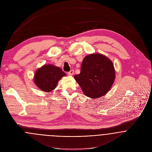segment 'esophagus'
<instances>
[{"mask_svg":"<svg viewBox=\"0 0 152 152\" xmlns=\"http://www.w3.org/2000/svg\"><path fill=\"white\" fill-rule=\"evenodd\" d=\"M74 74V70H71L69 72H68V74L69 75H73Z\"/></svg>","mask_w":152,"mask_h":152,"instance_id":"34e87169","label":"esophagus"}]
</instances>
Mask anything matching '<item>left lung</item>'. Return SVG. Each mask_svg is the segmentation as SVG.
Returning <instances> with one entry per match:
<instances>
[{"mask_svg":"<svg viewBox=\"0 0 152 152\" xmlns=\"http://www.w3.org/2000/svg\"><path fill=\"white\" fill-rule=\"evenodd\" d=\"M84 94L91 98L105 95L115 80V70L111 60L102 54L86 56L81 64V71L74 76Z\"/></svg>","mask_w":152,"mask_h":152,"instance_id":"obj_1","label":"left lung"}]
</instances>
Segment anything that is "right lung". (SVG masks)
<instances>
[{
  "instance_id": "add662e5",
  "label": "right lung",
  "mask_w": 152,
  "mask_h": 152,
  "mask_svg": "<svg viewBox=\"0 0 152 152\" xmlns=\"http://www.w3.org/2000/svg\"><path fill=\"white\" fill-rule=\"evenodd\" d=\"M66 74L62 69L53 65H44L38 69L35 74L34 82L41 90L45 92H51Z\"/></svg>"
}]
</instances>
